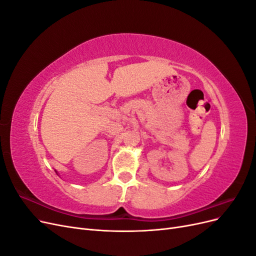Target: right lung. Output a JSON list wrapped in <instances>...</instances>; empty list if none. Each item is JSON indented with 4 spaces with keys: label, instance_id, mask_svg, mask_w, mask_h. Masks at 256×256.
Instances as JSON below:
<instances>
[{
    "label": "right lung",
    "instance_id": "add662e5",
    "mask_svg": "<svg viewBox=\"0 0 256 256\" xmlns=\"http://www.w3.org/2000/svg\"><path fill=\"white\" fill-rule=\"evenodd\" d=\"M56 173H58V172H56Z\"/></svg>",
    "mask_w": 256,
    "mask_h": 256
}]
</instances>
